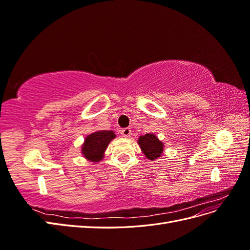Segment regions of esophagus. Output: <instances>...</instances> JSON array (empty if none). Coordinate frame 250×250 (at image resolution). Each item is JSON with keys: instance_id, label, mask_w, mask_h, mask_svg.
Listing matches in <instances>:
<instances>
[{"instance_id": "esophagus-1", "label": "esophagus", "mask_w": 250, "mask_h": 250, "mask_svg": "<svg viewBox=\"0 0 250 250\" xmlns=\"http://www.w3.org/2000/svg\"><path fill=\"white\" fill-rule=\"evenodd\" d=\"M121 134H122L124 138H129L131 135V129L130 128H123V129L121 130Z\"/></svg>"}]
</instances>
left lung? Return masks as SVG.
<instances>
[{"instance_id": "8db88e82", "label": "left lung", "mask_w": 250, "mask_h": 250, "mask_svg": "<svg viewBox=\"0 0 250 250\" xmlns=\"http://www.w3.org/2000/svg\"><path fill=\"white\" fill-rule=\"evenodd\" d=\"M138 144L140 145L143 154L149 161L157 160L164 152V143L154 133H146L145 135H141V137H139Z\"/></svg>"}]
</instances>
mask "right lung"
<instances>
[{
  "label": "right lung",
  "mask_w": 250,
  "mask_h": 250,
  "mask_svg": "<svg viewBox=\"0 0 250 250\" xmlns=\"http://www.w3.org/2000/svg\"><path fill=\"white\" fill-rule=\"evenodd\" d=\"M116 138L115 131L98 130L88 134L81 146V154L90 163H99L103 160L105 150Z\"/></svg>",
  "instance_id": "add662e5"
}]
</instances>
